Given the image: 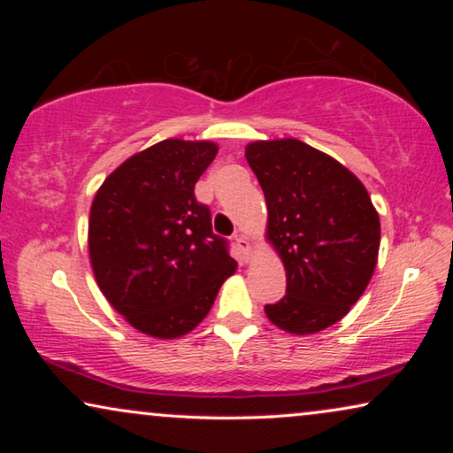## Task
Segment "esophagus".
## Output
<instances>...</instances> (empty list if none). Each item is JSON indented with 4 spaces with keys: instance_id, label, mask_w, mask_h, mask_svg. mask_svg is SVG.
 Returning a JSON list of instances; mask_svg holds the SVG:
<instances>
[{
    "instance_id": "esophagus-1",
    "label": "esophagus",
    "mask_w": 453,
    "mask_h": 453,
    "mask_svg": "<svg viewBox=\"0 0 453 453\" xmlns=\"http://www.w3.org/2000/svg\"><path fill=\"white\" fill-rule=\"evenodd\" d=\"M234 245H237V251L243 262H250V256H251V241L250 237H245V234H237V239H234Z\"/></svg>"
}]
</instances>
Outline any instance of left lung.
I'll return each instance as SVG.
<instances>
[{"mask_svg":"<svg viewBox=\"0 0 453 453\" xmlns=\"http://www.w3.org/2000/svg\"><path fill=\"white\" fill-rule=\"evenodd\" d=\"M245 158L268 203L265 239L287 270V295L265 305V315L296 336L326 330L373 276L380 214L344 165L305 142H251Z\"/></svg>","mask_w":453,"mask_h":453,"instance_id":"8db88e82","label":"left lung"}]
</instances>
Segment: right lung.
<instances>
[{
  "instance_id": "add662e5",
  "label": "right lung",
  "mask_w": 453,
  "mask_h": 453,
  "mask_svg": "<svg viewBox=\"0 0 453 453\" xmlns=\"http://www.w3.org/2000/svg\"><path fill=\"white\" fill-rule=\"evenodd\" d=\"M216 152L214 142L163 140L117 166L92 200L88 253L98 288L152 338L194 330L237 270L194 194Z\"/></svg>"
}]
</instances>
